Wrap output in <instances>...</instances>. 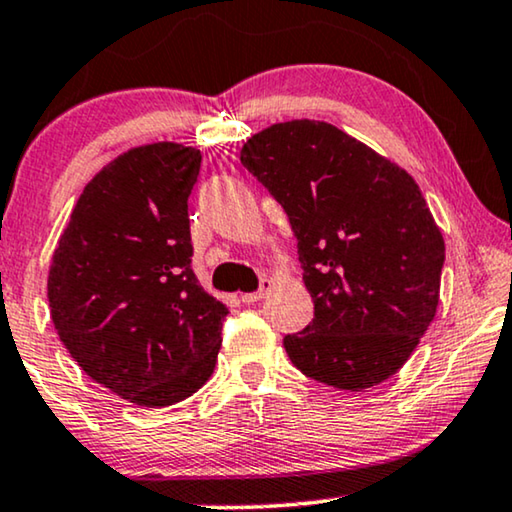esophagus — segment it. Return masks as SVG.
<instances>
[{"instance_id":"1","label":"esophagus","mask_w":512,"mask_h":512,"mask_svg":"<svg viewBox=\"0 0 512 512\" xmlns=\"http://www.w3.org/2000/svg\"><path fill=\"white\" fill-rule=\"evenodd\" d=\"M272 289V282L270 279H261V286H258V291H251V293H242V303H256V300H261L265 293H268Z\"/></svg>"}]
</instances>
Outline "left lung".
<instances>
[{
	"label": "left lung",
	"instance_id": "left-lung-1",
	"mask_svg": "<svg viewBox=\"0 0 512 512\" xmlns=\"http://www.w3.org/2000/svg\"><path fill=\"white\" fill-rule=\"evenodd\" d=\"M240 160L289 216L314 319L293 366L363 391L396 373L436 317L443 235L415 179L324 121L270 125Z\"/></svg>",
	"mask_w": 512,
	"mask_h": 512
}]
</instances>
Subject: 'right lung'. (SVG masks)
I'll use <instances>...</instances> for the list:
<instances>
[{
	"label": "right lung",
	"instance_id": "add662e5",
	"mask_svg": "<svg viewBox=\"0 0 512 512\" xmlns=\"http://www.w3.org/2000/svg\"><path fill=\"white\" fill-rule=\"evenodd\" d=\"M200 151L160 142L118 156L83 188L48 272L51 319L83 373L165 408L214 373L228 307L193 272L188 195Z\"/></svg>",
	"mask_w": 512,
	"mask_h": 512
}]
</instances>
